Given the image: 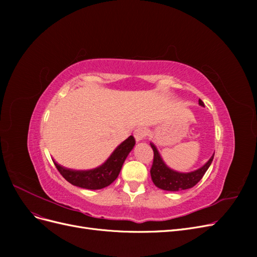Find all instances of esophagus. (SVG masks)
<instances>
[{"mask_svg":"<svg viewBox=\"0 0 257 257\" xmlns=\"http://www.w3.org/2000/svg\"><path fill=\"white\" fill-rule=\"evenodd\" d=\"M147 135H148V128L147 127L141 126V127H137L134 131V137H135L137 142L144 141V139L147 137Z\"/></svg>","mask_w":257,"mask_h":257,"instance_id":"esophagus-1","label":"esophagus"}]
</instances>
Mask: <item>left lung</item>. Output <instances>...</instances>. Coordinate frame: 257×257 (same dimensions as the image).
I'll use <instances>...</instances> for the list:
<instances>
[{
  "instance_id": "8db88e82",
  "label": "left lung",
  "mask_w": 257,
  "mask_h": 257,
  "mask_svg": "<svg viewBox=\"0 0 257 257\" xmlns=\"http://www.w3.org/2000/svg\"><path fill=\"white\" fill-rule=\"evenodd\" d=\"M199 105L204 106V102L199 99ZM153 150V163L150 169V174L153 183L158 186V188L165 190V191H181V190H188L193 188L194 185H196L200 179L204 177L206 172L208 170L209 166L211 165L214 154L212 155L210 160L206 163V164L195 170V172L182 174L174 172L170 168H168L163 160L161 159L160 154L157 150V148L153 144H150Z\"/></svg>"
}]
</instances>
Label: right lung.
<instances>
[{
	"mask_svg": "<svg viewBox=\"0 0 257 257\" xmlns=\"http://www.w3.org/2000/svg\"><path fill=\"white\" fill-rule=\"evenodd\" d=\"M135 145V138L125 139L102 166L91 170H72L60 166L53 161L59 173L71 184L88 190H99L111 184L119 176L124 161Z\"/></svg>",
	"mask_w": 257,
	"mask_h": 257,
	"instance_id": "add662e5",
	"label": "right lung"
}]
</instances>
